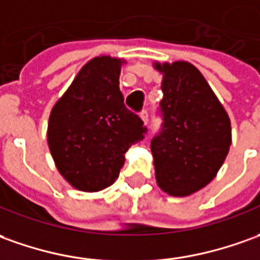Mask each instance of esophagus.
Instances as JSON below:
<instances>
[{
	"mask_svg": "<svg viewBox=\"0 0 260 260\" xmlns=\"http://www.w3.org/2000/svg\"><path fill=\"white\" fill-rule=\"evenodd\" d=\"M140 117H141V120L144 121V124H147L148 123V112L147 110H143V112L140 113Z\"/></svg>",
	"mask_w": 260,
	"mask_h": 260,
	"instance_id": "34e87169",
	"label": "esophagus"
}]
</instances>
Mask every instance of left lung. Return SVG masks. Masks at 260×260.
Segmentation results:
<instances>
[{
	"instance_id": "8db88e82",
	"label": "left lung",
	"mask_w": 260,
	"mask_h": 260,
	"mask_svg": "<svg viewBox=\"0 0 260 260\" xmlns=\"http://www.w3.org/2000/svg\"><path fill=\"white\" fill-rule=\"evenodd\" d=\"M154 68L162 73L161 132L151 140L158 187L187 197L214 180L232 141L228 113L202 73L177 60Z\"/></svg>"
}]
</instances>
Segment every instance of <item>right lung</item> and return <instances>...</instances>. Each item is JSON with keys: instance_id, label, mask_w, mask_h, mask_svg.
I'll use <instances>...</instances> for the list:
<instances>
[{"instance_id": "obj_1", "label": "right lung", "mask_w": 260, "mask_h": 260, "mask_svg": "<svg viewBox=\"0 0 260 260\" xmlns=\"http://www.w3.org/2000/svg\"><path fill=\"white\" fill-rule=\"evenodd\" d=\"M123 59L96 56L52 107L48 146L60 175L73 188L94 192L117 180L124 154L147 128L124 106L119 76Z\"/></svg>"}]
</instances>
